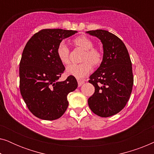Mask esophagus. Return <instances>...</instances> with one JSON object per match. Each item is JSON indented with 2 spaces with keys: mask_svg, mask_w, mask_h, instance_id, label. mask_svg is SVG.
<instances>
[{
  "mask_svg": "<svg viewBox=\"0 0 154 154\" xmlns=\"http://www.w3.org/2000/svg\"><path fill=\"white\" fill-rule=\"evenodd\" d=\"M84 83V81L83 80H78V84H79V86H81Z\"/></svg>",
  "mask_w": 154,
  "mask_h": 154,
  "instance_id": "esophagus-1",
  "label": "esophagus"
}]
</instances>
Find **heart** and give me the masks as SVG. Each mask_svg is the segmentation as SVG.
<instances>
[{
	"instance_id": "1",
	"label": "heart",
	"mask_w": 154,
	"mask_h": 154,
	"mask_svg": "<svg viewBox=\"0 0 154 154\" xmlns=\"http://www.w3.org/2000/svg\"><path fill=\"white\" fill-rule=\"evenodd\" d=\"M75 47L85 50L81 62L79 64H71L66 68V73L77 79H81L92 70V65L97 66L102 61V54L97 49L94 48V43L89 38L81 35L73 41ZM57 54L63 64H69L70 62V51L64 42H61L57 48Z\"/></svg>"
}]
</instances>
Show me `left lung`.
Here are the masks:
<instances>
[{
	"label": "left lung",
	"instance_id": "obj_1",
	"mask_svg": "<svg viewBox=\"0 0 154 154\" xmlns=\"http://www.w3.org/2000/svg\"><path fill=\"white\" fill-rule=\"evenodd\" d=\"M102 43L104 54L100 66L90 76L94 92L88 99L92 112L109 117L120 112L130 99L133 85L132 62L123 42L108 31H87Z\"/></svg>",
	"mask_w": 154,
	"mask_h": 154
}]
</instances>
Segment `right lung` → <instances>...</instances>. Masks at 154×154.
<instances>
[{"instance_id": "obj_1", "label": "right lung", "mask_w": 154, "mask_h": 154, "mask_svg": "<svg viewBox=\"0 0 154 154\" xmlns=\"http://www.w3.org/2000/svg\"><path fill=\"white\" fill-rule=\"evenodd\" d=\"M77 33L61 29H43L27 42L20 63V89L29 110L35 116L52 121L60 118L68 107L67 95L78 87L69 75L58 79L65 70L57 48L63 39Z\"/></svg>"}]
</instances>
